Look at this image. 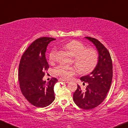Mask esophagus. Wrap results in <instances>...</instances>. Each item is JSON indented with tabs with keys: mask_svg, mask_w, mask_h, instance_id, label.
Listing matches in <instances>:
<instances>
[{
	"mask_svg": "<svg viewBox=\"0 0 128 128\" xmlns=\"http://www.w3.org/2000/svg\"><path fill=\"white\" fill-rule=\"evenodd\" d=\"M59 80H60V81H61V82H66V83H68L69 82L68 80H67V79H65L60 78L59 79Z\"/></svg>",
	"mask_w": 128,
	"mask_h": 128,
	"instance_id": "esophagus-1",
	"label": "esophagus"
}]
</instances>
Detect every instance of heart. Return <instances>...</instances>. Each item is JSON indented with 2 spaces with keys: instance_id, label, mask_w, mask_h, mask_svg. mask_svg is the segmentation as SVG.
Listing matches in <instances>:
<instances>
[{
  "instance_id": "heart-1",
  "label": "heart",
  "mask_w": 128,
  "mask_h": 128,
  "mask_svg": "<svg viewBox=\"0 0 128 128\" xmlns=\"http://www.w3.org/2000/svg\"><path fill=\"white\" fill-rule=\"evenodd\" d=\"M64 48L74 56V62L82 73H90L94 69L98 62V53L92 48H86L82 42L77 40L70 41L64 46ZM57 58V50L53 48L49 54L50 62H55ZM78 72L75 66L64 64L58 66L54 69V73L63 78L69 79Z\"/></svg>"
}]
</instances>
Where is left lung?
I'll return each instance as SVG.
<instances>
[{"mask_svg":"<svg viewBox=\"0 0 128 128\" xmlns=\"http://www.w3.org/2000/svg\"><path fill=\"white\" fill-rule=\"evenodd\" d=\"M94 44L98 51V62L93 71L88 75L80 78V80L88 83L86 92L80 86L73 94V100L79 108L91 110L96 108L106 98L112 79V63L108 50L99 40L86 36Z\"/></svg>","mask_w":128,"mask_h":128,"instance_id":"left-lung-1","label":"left lung"}]
</instances>
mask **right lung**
I'll return each mask as SVG.
<instances>
[{
	"instance_id": "obj_1",
	"label": "right lung",
	"mask_w": 128,
	"mask_h": 128,
	"mask_svg": "<svg viewBox=\"0 0 128 128\" xmlns=\"http://www.w3.org/2000/svg\"><path fill=\"white\" fill-rule=\"evenodd\" d=\"M55 40L36 39L26 50L19 64L18 80L22 94L29 103L40 108L48 106L55 100L54 87L57 79L52 78L48 82L42 80L44 72L49 67L45 55L47 47Z\"/></svg>"
}]
</instances>
